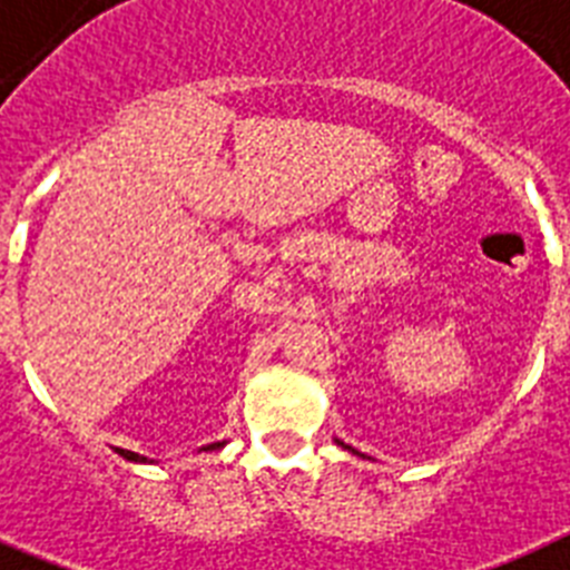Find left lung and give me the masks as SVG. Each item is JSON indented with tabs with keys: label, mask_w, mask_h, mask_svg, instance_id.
<instances>
[{
	"label": "left lung",
	"mask_w": 570,
	"mask_h": 570,
	"mask_svg": "<svg viewBox=\"0 0 570 570\" xmlns=\"http://www.w3.org/2000/svg\"><path fill=\"white\" fill-rule=\"evenodd\" d=\"M337 445H343V443H341V440H337ZM343 449H350V445H343ZM350 451H355V449H350ZM355 454H358V451H355Z\"/></svg>",
	"instance_id": "obj_1"
}]
</instances>
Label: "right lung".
<instances>
[{
    "mask_svg": "<svg viewBox=\"0 0 570 570\" xmlns=\"http://www.w3.org/2000/svg\"><path fill=\"white\" fill-rule=\"evenodd\" d=\"M224 445H227V443H212V445H204L200 451H218V449H224ZM121 458L130 460V463H148V460L139 458V454H134V451H121Z\"/></svg>",
    "mask_w": 570,
    "mask_h": 570,
    "instance_id": "1",
    "label": "right lung"
}]
</instances>
